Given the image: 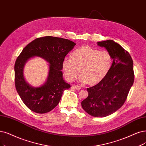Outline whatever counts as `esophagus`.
Returning a JSON list of instances; mask_svg holds the SVG:
<instances>
[{
  "instance_id": "1",
  "label": "esophagus",
  "mask_w": 146,
  "mask_h": 146,
  "mask_svg": "<svg viewBox=\"0 0 146 146\" xmlns=\"http://www.w3.org/2000/svg\"><path fill=\"white\" fill-rule=\"evenodd\" d=\"M72 88L73 89H74V90H80V88H81V87H80V86L76 85H72Z\"/></svg>"
}]
</instances>
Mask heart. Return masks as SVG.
<instances>
[{"instance_id":"heart-1","label":"heart","mask_w":146,"mask_h":146,"mask_svg":"<svg viewBox=\"0 0 146 146\" xmlns=\"http://www.w3.org/2000/svg\"><path fill=\"white\" fill-rule=\"evenodd\" d=\"M70 57H66L62 62L65 76L69 81L76 79L80 72V82L96 85L106 77L112 67L113 58L110 52L89 46L75 49Z\"/></svg>"}]
</instances>
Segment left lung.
Returning <instances> with one entry per match:
<instances>
[{"instance_id":"1","label":"left lung","mask_w":146,"mask_h":146,"mask_svg":"<svg viewBox=\"0 0 146 146\" xmlns=\"http://www.w3.org/2000/svg\"><path fill=\"white\" fill-rule=\"evenodd\" d=\"M113 58L112 67L106 77L87 88L88 96L81 105L84 111L95 117H104L115 112L125 103L134 81L132 59L127 51L114 41L98 42Z\"/></svg>"}]
</instances>
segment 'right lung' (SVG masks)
I'll list each match as a JSON object with an SVG mask.
<instances>
[{
    "mask_svg": "<svg viewBox=\"0 0 146 146\" xmlns=\"http://www.w3.org/2000/svg\"><path fill=\"white\" fill-rule=\"evenodd\" d=\"M75 45L76 43L67 39L46 36L36 38L21 51L15 62V85L20 98L29 110L38 114L52 111L59 104L63 91L71 87L63 79L62 62ZM34 56L42 57L50 63L46 81L39 88L30 86L23 74L25 62Z\"/></svg>",
    "mask_w": 146,
    "mask_h": 146,
    "instance_id": "add662e5",
    "label": "right lung"
}]
</instances>
